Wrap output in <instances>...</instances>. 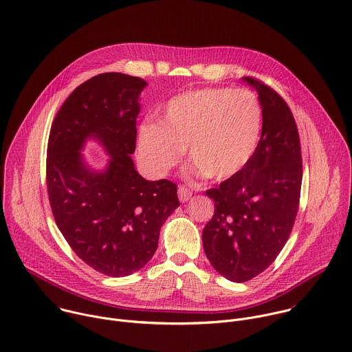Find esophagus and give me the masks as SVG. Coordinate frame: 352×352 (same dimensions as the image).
Here are the masks:
<instances>
[{"label": "esophagus", "instance_id": "obj_1", "mask_svg": "<svg viewBox=\"0 0 352 352\" xmlns=\"http://www.w3.org/2000/svg\"><path fill=\"white\" fill-rule=\"evenodd\" d=\"M190 197H192V190H190V189H188V188H185V186H179V188H178V199H179V201L185 203V201H188Z\"/></svg>", "mask_w": 352, "mask_h": 352}]
</instances>
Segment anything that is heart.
Instances as JSON below:
<instances>
[{
	"label": "heart",
	"mask_w": 352,
	"mask_h": 352,
	"mask_svg": "<svg viewBox=\"0 0 352 352\" xmlns=\"http://www.w3.org/2000/svg\"><path fill=\"white\" fill-rule=\"evenodd\" d=\"M263 126V106L250 89H190L164 104L162 123L141 124L138 155L149 171L164 174L179 163L188 146L193 174L226 181L252 162Z\"/></svg>",
	"instance_id": "heart-1"
}]
</instances>
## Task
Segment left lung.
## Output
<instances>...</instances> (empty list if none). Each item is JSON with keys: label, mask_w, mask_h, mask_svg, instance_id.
Listing matches in <instances>:
<instances>
[{"label": "left lung", "mask_w": 352, "mask_h": 352, "mask_svg": "<svg viewBox=\"0 0 352 352\" xmlns=\"http://www.w3.org/2000/svg\"><path fill=\"white\" fill-rule=\"evenodd\" d=\"M242 80L257 91L264 110L261 140L242 173L206 192L215 210L201 235L212 268L236 283L265 271L286 245L302 181L300 138L287 103L261 81Z\"/></svg>", "instance_id": "8db88e82"}]
</instances>
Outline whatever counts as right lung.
Masks as SVG:
<instances>
[{
    "label": "right lung",
    "mask_w": 352,
    "mask_h": 352,
    "mask_svg": "<svg viewBox=\"0 0 352 352\" xmlns=\"http://www.w3.org/2000/svg\"><path fill=\"white\" fill-rule=\"evenodd\" d=\"M148 82L102 73L78 85L59 109L47 151V188L55 222L73 252L95 271L129 276L153 257L160 228L179 206L177 185L135 170L140 95ZM96 140L109 156L102 170L80 151Z\"/></svg>",
    "instance_id": "1"
}]
</instances>
